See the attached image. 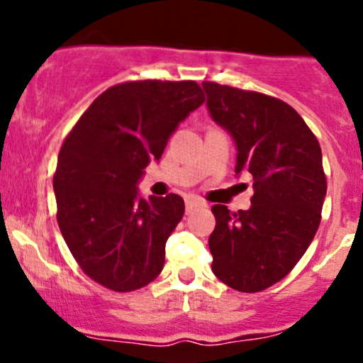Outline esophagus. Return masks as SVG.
I'll return each mask as SVG.
<instances>
[{
    "mask_svg": "<svg viewBox=\"0 0 363 363\" xmlns=\"http://www.w3.org/2000/svg\"><path fill=\"white\" fill-rule=\"evenodd\" d=\"M198 206H203V203L199 201V199L193 198V196L186 198V213H191V211H193L194 208H198Z\"/></svg>",
    "mask_w": 363,
    "mask_h": 363,
    "instance_id": "esophagus-1",
    "label": "esophagus"
}]
</instances>
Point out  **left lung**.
<instances>
[{
	"label": "left lung",
	"instance_id": "8db88e82",
	"mask_svg": "<svg viewBox=\"0 0 363 363\" xmlns=\"http://www.w3.org/2000/svg\"><path fill=\"white\" fill-rule=\"evenodd\" d=\"M203 89L211 118L235 140V172L251 174L254 189L247 211L211 208V269L230 289L254 294L285 278L318 232L328 187L323 155L286 102L215 82Z\"/></svg>",
	"mask_w": 363,
	"mask_h": 363
}]
</instances>
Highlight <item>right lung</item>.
I'll use <instances>...</instances> for the list:
<instances>
[{"label":"right lung","instance_id":"1","mask_svg":"<svg viewBox=\"0 0 363 363\" xmlns=\"http://www.w3.org/2000/svg\"><path fill=\"white\" fill-rule=\"evenodd\" d=\"M203 102L193 80L118 83L91 102L62 141L52 177L57 225L74 261L99 285L133 291L160 274L184 199L140 198L136 182Z\"/></svg>","mask_w":363,"mask_h":363}]
</instances>
